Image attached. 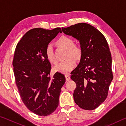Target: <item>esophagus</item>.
<instances>
[{"label": "esophagus", "instance_id": "1", "mask_svg": "<svg viewBox=\"0 0 126 126\" xmlns=\"http://www.w3.org/2000/svg\"><path fill=\"white\" fill-rule=\"evenodd\" d=\"M65 78H66V80L67 81L70 80V79H71V77H70L68 74H65Z\"/></svg>", "mask_w": 126, "mask_h": 126}]
</instances>
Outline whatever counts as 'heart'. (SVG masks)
<instances>
[{
	"label": "heart",
	"instance_id": "1",
	"mask_svg": "<svg viewBox=\"0 0 126 126\" xmlns=\"http://www.w3.org/2000/svg\"><path fill=\"white\" fill-rule=\"evenodd\" d=\"M56 44L60 47L67 49L66 58H67L55 66L54 69L61 73H69L75 67L76 64L75 59L78 60L82 57V49L78 44H74V40L71 37L65 35H62L56 41ZM46 53L47 58L50 62L53 64L57 63V59L51 44H49L47 47Z\"/></svg>",
	"mask_w": 126,
	"mask_h": 126
}]
</instances>
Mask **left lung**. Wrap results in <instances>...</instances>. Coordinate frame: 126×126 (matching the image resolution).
<instances>
[{"mask_svg": "<svg viewBox=\"0 0 126 126\" xmlns=\"http://www.w3.org/2000/svg\"><path fill=\"white\" fill-rule=\"evenodd\" d=\"M62 30L77 39L83 50L79 63L71 72V78L77 86L74 102L83 110H94L105 101L113 79L108 43L98 30L87 23H78Z\"/></svg>", "mask_w": 126, "mask_h": 126, "instance_id": "8db88e82", "label": "left lung"}]
</instances>
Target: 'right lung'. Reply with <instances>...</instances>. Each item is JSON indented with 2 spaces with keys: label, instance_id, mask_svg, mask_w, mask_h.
I'll list each match as a JSON object with an SVG mask.
<instances>
[{
  "label": "right lung",
  "instance_id": "add662e5",
  "mask_svg": "<svg viewBox=\"0 0 126 126\" xmlns=\"http://www.w3.org/2000/svg\"><path fill=\"white\" fill-rule=\"evenodd\" d=\"M59 33L60 28L29 30L15 50L13 65L20 97L28 109L38 116H48L56 110L65 82L64 75L59 72L50 78L51 65L46 53L47 47Z\"/></svg>",
  "mask_w": 126,
  "mask_h": 126
}]
</instances>
